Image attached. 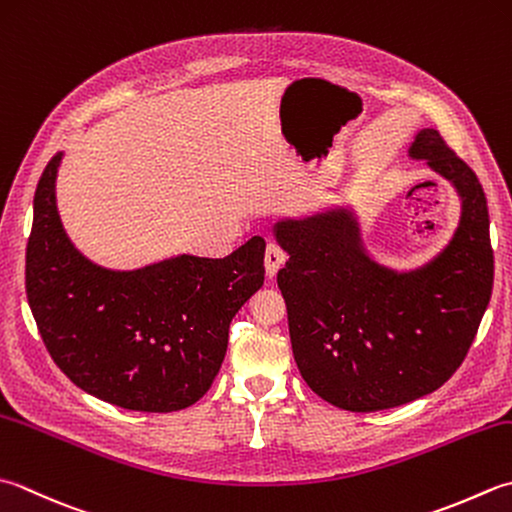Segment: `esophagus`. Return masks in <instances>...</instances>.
<instances>
[{
    "label": "esophagus",
    "mask_w": 512,
    "mask_h": 512,
    "mask_svg": "<svg viewBox=\"0 0 512 512\" xmlns=\"http://www.w3.org/2000/svg\"><path fill=\"white\" fill-rule=\"evenodd\" d=\"M286 262V253L282 250V246L270 242L266 248V257H264V266H266V275L275 277L277 270L282 268V264Z\"/></svg>",
    "instance_id": "1"
}]
</instances>
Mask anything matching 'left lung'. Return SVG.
Here are the masks:
<instances>
[{
  "instance_id": "obj_1",
  "label": "left lung",
  "mask_w": 512,
  "mask_h": 512,
  "mask_svg": "<svg viewBox=\"0 0 512 512\" xmlns=\"http://www.w3.org/2000/svg\"><path fill=\"white\" fill-rule=\"evenodd\" d=\"M408 155L448 179L462 199L453 239L415 270L368 257L350 208L275 224L288 253L277 284L286 299L299 373L328 404L375 413L444 386L462 366L493 293L488 206L477 175L422 128Z\"/></svg>"
}]
</instances>
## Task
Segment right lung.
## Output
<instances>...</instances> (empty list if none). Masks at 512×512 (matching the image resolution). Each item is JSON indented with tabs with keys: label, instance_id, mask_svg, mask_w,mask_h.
<instances>
[{
	"label": "right lung",
	"instance_id": "right-lung-1",
	"mask_svg": "<svg viewBox=\"0 0 512 512\" xmlns=\"http://www.w3.org/2000/svg\"><path fill=\"white\" fill-rule=\"evenodd\" d=\"M62 157L39 177L26 246L28 306L46 350L70 382L113 406L173 413L195 404L222 368L235 313L264 284L266 242L248 239L224 259L97 266L59 219Z\"/></svg>",
	"mask_w": 512,
	"mask_h": 512
}]
</instances>
